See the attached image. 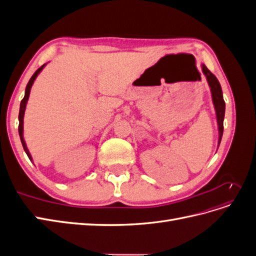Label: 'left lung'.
Segmentation results:
<instances>
[{
  "instance_id": "1",
  "label": "left lung",
  "mask_w": 256,
  "mask_h": 256,
  "mask_svg": "<svg viewBox=\"0 0 256 256\" xmlns=\"http://www.w3.org/2000/svg\"><path fill=\"white\" fill-rule=\"evenodd\" d=\"M202 72L206 76L208 85L209 88H210V92H212V104H214L216 115V122H218V130H219L218 147H219L222 134H223V120H224V114H226V102H224L222 88L218 79L216 78L214 74H212L210 72H209V69L205 65H202Z\"/></svg>"
}]
</instances>
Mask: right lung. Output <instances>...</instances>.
Here are the masks:
<instances>
[{"label":"right lung","instance_id":"1","mask_svg":"<svg viewBox=\"0 0 256 256\" xmlns=\"http://www.w3.org/2000/svg\"><path fill=\"white\" fill-rule=\"evenodd\" d=\"M47 65V64H44L42 67H40L37 69V70L35 72V74L32 76V78L30 79L26 88V94H24V97H23V99L21 100V104H20V111H19V136H20V140H21V143H22V146L23 148H24V152H26L28 157L30 158V160L32 161V156H30V154L28 150L26 147V141L24 138H23V118H24V112H26V104H28V97H30V88H32V85L35 81V79L37 78V76L40 74V72L44 69V67Z\"/></svg>","mask_w":256,"mask_h":256}]
</instances>
